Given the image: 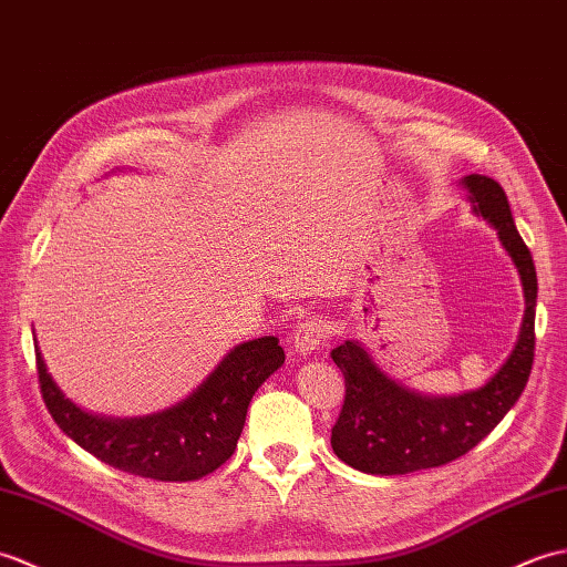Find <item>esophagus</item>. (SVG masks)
Segmentation results:
<instances>
[{"label":"esophagus","mask_w":567,"mask_h":567,"mask_svg":"<svg viewBox=\"0 0 567 567\" xmlns=\"http://www.w3.org/2000/svg\"><path fill=\"white\" fill-rule=\"evenodd\" d=\"M327 337H330L327 324L320 318H308V320L296 324V330L291 334V347L296 354L310 357L312 351L320 349V344H324Z\"/></svg>","instance_id":"34e87169"}]
</instances>
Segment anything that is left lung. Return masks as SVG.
I'll list each match as a JSON object with an SVG mask.
<instances>
[{
	"instance_id": "obj_1",
	"label": "left lung",
	"mask_w": 567,
	"mask_h": 567,
	"mask_svg": "<svg viewBox=\"0 0 567 567\" xmlns=\"http://www.w3.org/2000/svg\"><path fill=\"white\" fill-rule=\"evenodd\" d=\"M473 213L499 237L524 291V318L507 361L481 388L458 395H424L398 383L359 339L332 349L347 395L332 426V449L351 468L371 475H405L436 468L468 454L514 408L534 363L536 267L514 225L509 200L495 179L468 174L458 182Z\"/></svg>"
}]
</instances>
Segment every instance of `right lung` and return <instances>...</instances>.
I'll list each match as a JSON object with an SVG mask.
<instances>
[{
  "instance_id": "obj_1",
  "label": "right lung",
  "mask_w": 567,
  "mask_h": 567,
  "mask_svg": "<svg viewBox=\"0 0 567 567\" xmlns=\"http://www.w3.org/2000/svg\"><path fill=\"white\" fill-rule=\"evenodd\" d=\"M33 342L41 393L60 430L113 468L167 483L198 481L233 456L251 395L286 359L276 337L249 339L233 347L177 405L143 417H106L62 393Z\"/></svg>"
}]
</instances>
